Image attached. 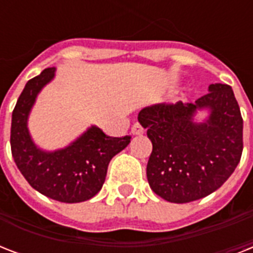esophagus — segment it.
<instances>
[{
    "instance_id": "1",
    "label": "esophagus",
    "mask_w": 253,
    "mask_h": 253,
    "mask_svg": "<svg viewBox=\"0 0 253 253\" xmlns=\"http://www.w3.org/2000/svg\"><path fill=\"white\" fill-rule=\"evenodd\" d=\"M131 132L134 135H142L143 132H144V128H143L139 123H135L134 126H132V128H131Z\"/></svg>"
}]
</instances>
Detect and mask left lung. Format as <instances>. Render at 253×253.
<instances>
[{
  "instance_id": "1",
  "label": "left lung",
  "mask_w": 253,
  "mask_h": 253,
  "mask_svg": "<svg viewBox=\"0 0 253 253\" xmlns=\"http://www.w3.org/2000/svg\"><path fill=\"white\" fill-rule=\"evenodd\" d=\"M211 111L196 123L198 110ZM138 121L152 142L147 178L158 196L186 204L211 194L227 181L243 152V118L231 86L211 84L194 103L144 107Z\"/></svg>"
}]
</instances>
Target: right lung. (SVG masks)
Wrapping results in <instances>:
<instances>
[{"label":"right lung","mask_w":253,"mask_h":253,"mask_svg":"<svg viewBox=\"0 0 253 253\" xmlns=\"http://www.w3.org/2000/svg\"><path fill=\"white\" fill-rule=\"evenodd\" d=\"M55 77L47 68L27 81L11 115L10 146L18 169L27 182L45 197L65 204L90 200L101 190L109 163L125 150L131 136H107L91 126L63 150L47 152L35 146L27 128V119L39 91Z\"/></svg>","instance_id":"add662e5"}]
</instances>
